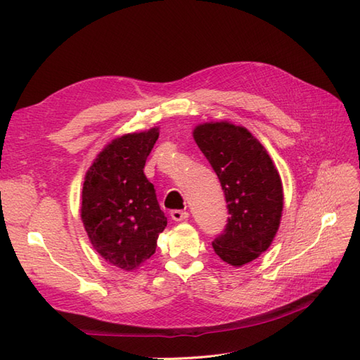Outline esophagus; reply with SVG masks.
I'll return each instance as SVG.
<instances>
[{
  "mask_svg": "<svg viewBox=\"0 0 360 360\" xmlns=\"http://www.w3.org/2000/svg\"><path fill=\"white\" fill-rule=\"evenodd\" d=\"M170 217L173 221H186L188 218V212L186 210H172Z\"/></svg>",
  "mask_w": 360,
  "mask_h": 360,
  "instance_id": "1",
  "label": "esophagus"
}]
</instances>
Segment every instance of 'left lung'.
I'll return each instance as SVG.
<instances>
[{"label":"left lung","mask_w":360,"mask_h":360,"mask_svg":"<svg viewBox=\"0 0 360 360\" xmlns=\"http://www.w3.org/2000/svg\"><path fill=\"white\" fill-rule=\"evenodd\" d=\"M193 139L224 190L229 219L212 243L215 254L233 267L254 262L271 246L283 212L278 170L255 136L231 122H209Z\"/></svg>","instance_id":"left-lung-1"}]
</instances>
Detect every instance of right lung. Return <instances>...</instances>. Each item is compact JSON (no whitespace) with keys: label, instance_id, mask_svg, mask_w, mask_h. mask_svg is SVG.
I'll use <instances>...</instances> for the list:
<instances>
[{"label":"right lung","instance_id":"obj_1","mask_svg":"<svg viewBox=\"0 0 360 360\" xmlns=\"http://www.w3.org/2000/svg\"><path fill=\"white\" fill-rule=\"evenodd\" d=\"M159 128L111 141L86 172L80 217L93 248L106 263L133 272L156 252L167 218L143 174Z\"/></svg>","mask_w":360,"mask_h":360}]
</instances>
